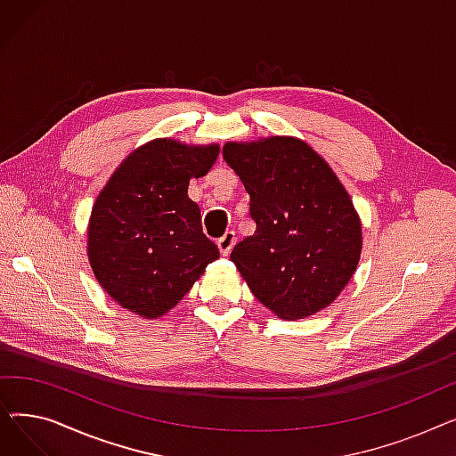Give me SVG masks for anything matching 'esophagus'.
I'll return each mask as SVG.
<instances>
[{
  "mask_svg": "<svg viewBox=\"0 0 456 456\" xmlns=\"http://www.w3.org/2000/svg\"><path fill=\"white\" fill-rule=\"evenodd\" d=\"M234 244H236V234H234V231H227V232L220 238V240H218V249H220L222 255H229V253L232 251Z\"/></svg>",
  "mask_w": 456,
  "mask_h": 456,
  "instance_id": "1",
  "label": "esophagus"
}]
</instances>
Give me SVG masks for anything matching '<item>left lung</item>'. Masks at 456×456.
<instances>
[{
    "mask_svg": "<svg viewBox=\"0 0 456 456\" xmlns=\"http://www.w3.org/2000/svg\"><path fill=\"white\" fill-rule=\"evenodd\" d=\"M224 159L244 183L256 224L231 253L253 296L282 320L329 306L362 251V224L337 174L294 136L227 142Z\"/></svg>",
    "mask_w": 456,
    "mask_h": 456,
    "instance_id": "8db88e82",
    "label": "left lung"
}]
</instances>
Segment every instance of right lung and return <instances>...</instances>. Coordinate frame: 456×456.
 <instances>
[{
    "mask_svg": "<svg viewBox=\"0 0 456 456\" xmlns=\"http://www.w3.org/2000/svg\"><path fill=\"white\" fill-rule=\"evenodd\" d=\"M220 146L157 138L116 167L95 200L86 253L102 289L131 313L160 318L220 256L205 236L190 179L208 174Z\"/></svg>",
    "mask_w": 456,
    "mask_h": 456,
    "instance_id": "1",
    "label": "right lung"
}]
</instances>
